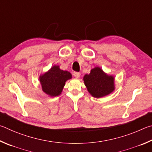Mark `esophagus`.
<instances>
[{
	"label": "esophagus",
	"instance_id": "obj_1",
	"mask_svg": "<svg viewBox=\"0 0 152 152\" xmlns=\"http://www.w3.org/2000/svg\"><path fill=\"white\" fill-rule=\"evenodd\" d=\"M73 75H74L75 77L79 78V77H80V76H81V73H78V72H74Z\"/></svg>",
	"mask_w": 152,
	"mask_h": 152
}]
</instances>
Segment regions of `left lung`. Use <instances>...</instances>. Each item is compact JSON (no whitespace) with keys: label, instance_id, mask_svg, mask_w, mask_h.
Instances as JSON below:
<instances>
[{"label":"left lung","instance_id":"1","mask_svg":"<svg viewBox=\"0 0 152 152\" xmlns=\"http://www.w3.org/2000/svg\"><path fill=\"white\" fill-rule=\"evenodd\" d=\"M83 79L87 91L94 97L107 96L115 90L114 77L105 73L99 66L92 69L89 74L85 75Z\"/></svg>","mask_w":152,"mask_h":152}]
</instances>
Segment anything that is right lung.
Instances as JSON below:
<instances>
[{
	"mask_svg": "<svg viewBox=\"0 0 152 152\" xmlns=\"http://www.w3.org/2000/svg\"><path fill=\"white\" fill-rule=\"evenodd\" d=\"M71 78L72 75L69 71L61 70L58 65H53L39 76V81L45 94L56 97L61 94L65 82Z\"/></svg>",
	"mask_w": 152,
	"mask_h": 152,
	"instance_id": "1",
	"label": "right lung"
}]
</instances>
